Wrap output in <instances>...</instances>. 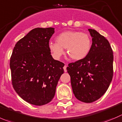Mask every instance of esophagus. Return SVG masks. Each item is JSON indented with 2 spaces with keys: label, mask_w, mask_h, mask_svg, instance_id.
Listing matches in <instances>:
<instances>
[{
  "label": "esophagus",
  "mask_w": 122,
  "mask_h": 122,
  "mask_svg": "<svg viewBox=\"0 0 122 122\" xmlns=\"http://www.w3.org/2000/svg\"><path fill=\"white\" fill-rule=\"evenodd\" d=\"M66 68H67V65H65L64 66V67H63V69H64V71L65 72H66L67 71Z\"/></svg>",
  "instance_id": "esophagus-1"
}]
</instances>
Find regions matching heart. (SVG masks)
Listing matches in <instances>:
<instances>
[{"label": "heart", "mask_w": 122, "mask_h": 122, "mask_svg": "<svg viewBox=\"0 0 122 122\" xmlns=\"http://www.w3.org/2000/svg\"><path fill=\"white\" fill-rule=\"evenodd\" d=\"M57 42H50L48 48L55 59H60L64 54V49L71 59L80 60L84 59L90 53L92 39L84 32L78 31H65L58 35Z\"/></svg>", "instance_id": "heart-1"}]
</instances>
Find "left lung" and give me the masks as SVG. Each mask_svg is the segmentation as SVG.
I'll use <instances>...</instances> for the list:
<instances>
[{"label": "left lung", "mask_w": 122, "mask_h": 122, "mask_svg": "<svg viewBox=\"0 0 122 122\" xmlns=\"http://www.w3.org/2000/svg\"><path fill=\"white\" fill-rule=\"evenodd\" d=\"M90 53L84 59L68 65L72 91L80 101L91 103L106 92L113 76V53L108 41L94 29Z\"/></svg>", "instance_id": "8db88e82"}]
</instances>
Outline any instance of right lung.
<instances>
[{
  "label": "right lung",
  "instance_id": "right-lung-1",
  "mask_svg": "<svg viewBox=\"0 0 122 122\" xmlns=\"http://www.w3.org/2000/svg\"><path fill=\"white\" fill-rule=\"evenodd\" d=\"M54 29L35 28L18 41L11 59L12 84L25 101L43 105L54 98L65 64L54 60L48 44Z\"/></svg>",
  "mask_w": 122,
  "mask_h": 122
}]
</instances>
